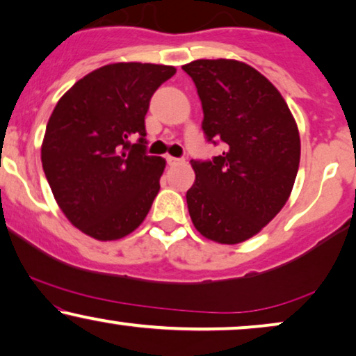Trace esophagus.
Instances as JSON below:
<instances>
[{
    "mask_svg": "<svg viewBox=\"0 0 356 356\" xmlns=\"http://www.w3.org/2000/svg\"><path fill=\"white\" fill-rule=\"evenodd\" d=\"M165 161H168L169 165H177V164H182L184 163V159L174 158V156H168V158H165Z\"/></svg>",
    "mask_w": 356,
    "mask_h": 356,
    "instance_id": "esophagus-1",
    "label": "esophagus"
}]
</instances>
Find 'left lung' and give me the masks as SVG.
<instances>
[{"mask_svg":"<svg viewBox=\"0 0 356 356\" xmlns=\"http://www.w3.org/2000/svg\"><path fill=\"white\" fill-rule=\"evenodd\" d=\"M182 70L195 83L207 140L225 145L211 161H191L188 213L207 239L239 244L290 197L301 154L296 122L278 89L243 61L195 60Z\"/></svg>","mask_w":356,"mask_h":356,"instance_id":"obj_1","label":"left lung"}]
</instances>
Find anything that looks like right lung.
<instances>
[{"label": "right lung", "instance_id": "right-lung-1", "mask_svg": "<svg viewBox=\"0 0 356 356\" xmlns=\"http://www.w3.org/2000/svg\"><path fill=\"white\" fill-rule=\"evenodd\" d=\"M174 74L165 65H106L55 106L42 168L61 211L84 234L120 239L148 215L165 161L146 154L145 115L156 89Z\"/></svg>", "mask_w": 356, "mask_h": 356}]
</instances>
